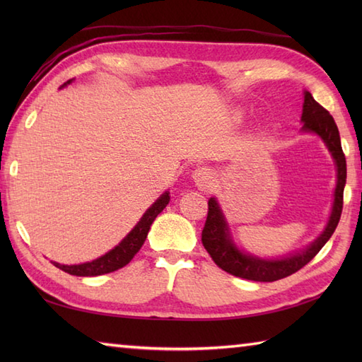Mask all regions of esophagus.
I'll use <instances>...</instances> for the list:
<instances>
[{"mask_svg":"<svg viewBox=\"0 0 362 362\" xmlns=\"http://www.w3.org/2000/svg\"><path fill=\"white\" fill-rule=\"evenodd\" d=\"M193 177H194V182H196V185L199 188L205 189V188H209L211 185L213 177H211V173H210L209 168H197L194 174H193Z\"/></svg>","mask_w":362,"mask_h":362,"instance_id":"obj_1","label":"esophagus"}]
</instances>
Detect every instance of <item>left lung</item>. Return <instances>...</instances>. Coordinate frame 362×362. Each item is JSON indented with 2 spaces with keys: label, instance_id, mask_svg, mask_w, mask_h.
<instances>
[{
  "label": "left lung",
  "instance_id": "left-lung-1",
  "mask_svg": "<svg viewBox=\"0 0 362 362\" xmlns=\"http://www.w3.org/2000/svg\"><path fill=\"white\" fill-rule=\"evenodd\" d=\"M302 121V129L305 132L317 134L325 141L327 148L332 152L337 166L334 204L332 216H329L324 233L310 247H306L300 253H296V255L280 259H261L252 257L238 250L236 245L230 240L227 222L224 216H222V211L216 199L211 197L209 201V214H206V221L202 230V244L205 250L210 253L211 259L222 271L235 276H240V279L253 281H276L284 279V276L296 274L303 266L308 264L317 255L319 250L324 247L329 238H332L337 224H339L344 205V187L345 179H347V163H345V156L342 152L339 130H337L336 122L329 112L313 98L310 91H305Z\"/></svg>",
  "mask_w": 362,
  "mask_h": 362
}]
</instances>
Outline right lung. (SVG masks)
I'll return each mask as SVG.
<instances>
[{
	"instance_id": "obj_1",
	"label": "right lung",
	"mask_w": 362,
	"mask_h": 362,
	"mask_svg": "<svg viewBox=\"0 0 362 362\" xmlns=\"http://www.w3.org/2000/svg\"><path fill=\"white\" fill-rule=\"evenodd\" d=\"M70 82L71 81H68L66 83ZM168 202H169V193L161 194V197L157 199V201L152 204L151 209L143 214V218L134 227L132 232H130L124 240L117 245V247L112 249L110 252H107L101 258L90 261V263H82V264L66 266V264L54 263V266L62 269V271L66 274L78 275V276H96V275L118 271V269L124 267L126 264L130 263V259L136 255V252L141 249V245L146 241V236H148V232L153 219L158 216V213L163 211Z\"/></svg>"
}]
</instances>
